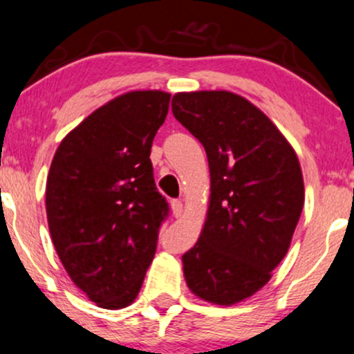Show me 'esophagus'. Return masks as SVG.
<instances>
[{
  "instance_id": "esophagus-1",
  "label": "esophagus",
  "mask_w": 354,
  "mask_h": 354,
  "mask_svg": "<svg viewBox=\"0 0 354 354\" xmlns=\"http://www.w3.org/2000/svg\"><path fill=\"white\" fill-rule=\"evenodd\" d=\"M172 211H174V216H176V218H178V216H182V212H184V206H182V201L180 199L172 201Z\"/></svg>"
}]
</instances>
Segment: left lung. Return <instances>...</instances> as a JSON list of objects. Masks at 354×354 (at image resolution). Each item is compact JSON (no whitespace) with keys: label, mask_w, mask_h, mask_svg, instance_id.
I'll return each mask as SVG.
<instances>
[{"label":"left lung","mask_w":354,"mask_h":354,"mask_svg":"<svg viewBox=\"0 0 354 354\" xmlns=\"http://www.w3.org/2000/svg\"><path fill=\"white\" fill-rule=\"evenodd\" d=\"M172 113L203 143L211 201L182 257L189 288L230 306L260 290L283 260L304 207L297 155L257 106L227 91L178 93Z\"/></svg>","instance_id":"8db88e82"}]
</instances>
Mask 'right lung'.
<instances>
[{
    "label": "right lung",
    "mask_w": 354,
    "mask_h": 354,
    "mask_svg": "<svg viewBox=\"0 0 354 354\" xmlns=\"http://www.w3.org/2000/svg\"><path fill=\"white\" fill-rule=\"evenodd\" d=\"M170 94L133 91L62 140L45 191L52 241L72 282L97 306H130L170 216L150 160Z\"/></svg>",
    "instance_id": "1"
}]
</instances>
